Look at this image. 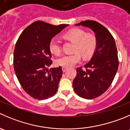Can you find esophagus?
<instances>
[{
	"label": "esophagus",
	"instance_id": "esophagus-1",
	"mask_svg": "<svg viewBox=\"0 0 130 130\" xmlns=\"http://www.w3.org/2000/svg\"><path fill=\"white\" fill-rule=\"evenodd\" d=\"M61 69H62V71L63 72H65V71H67V69H68V68L65 67H62Z\"/></svg>",
	"mask_w": 130,
	"mask_h": 130
}]
</instances>
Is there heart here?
Masks as SVG:
<instances>
[{
	"instance_id": "heart-1",
	"label": "heart",
	"mask_w": 130,
	"mask_h": 130,
	"mask_svg": "<svg viewBox=\"0 0 130 130\" xmlns=\"http://www.w3.org/2000/svg\"><path fill=\"white\" fill-rule=\"evenodd\" d=\"M64 39L74 42L73 52L70 55L60 56L55 61L57 65L70 67L81 60V56L84 58L91 57L95 51L97 46V39L95 35L87 33L84 30L75 28L65 32ZM49 50L51 53L58 55L61 53L60 42L56 38H53L49 44Z\"/></svg>"
}]
</instances>
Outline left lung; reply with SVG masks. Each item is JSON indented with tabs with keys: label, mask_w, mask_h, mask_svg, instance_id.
Returning <instances> with one entry per match:
<instances>
[{
	"label": "left lung",
	"mask_w": 130,
	"mask_h": 130,
	"mask_svg": "<svg viewBox=\"0 0 130 130\" xmlns=\"http://www.w3.org/2000/svg\"><path fill=\"white\" fill-rule=\"evenodd\" d=\"M75 25L91 29L97 39V46L90 61L76 69L73 80L75 93L83 99H93L105 93L114 79L118 66V51L115 40L110 31L97 21L86 20Z\"/></svg>",
	"instance_id": "obj_1"
}]
</instances>
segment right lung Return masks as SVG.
Instances as JSON below:
<instances>
[{"label": "right lung", "instance_id": "right-lung-1", "mask_svg": "<svg viewBox=\"0 0 130 130\" xmlns=\"http://www.w3.org/2000/svg\"><path fill=\"white\" fill-rule=\"evenodd\" d=\"M68 25L35 21L22 31L16 42L13 58L15 73L24 91L34 99L45 100L57 91L63 72L61 67L47 69L52 64L49 44Z\"/></svg>", "mask_w": 130, "mask_h": 130}]
</instances>
